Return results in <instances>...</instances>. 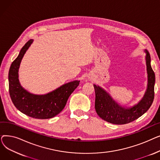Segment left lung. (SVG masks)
I'll list each match as a JSON object with an SVG mask.
<instances>
[{"label": "left lung", "mask_w": 160, "mask_h": 160, "mask_svg": "<svg viewBox=\"0 0 160 160\" xmlns=\"http://www.w3.org/2000/svg\"><path fill=\"white\" fill-rule=\"evenodd\" d=\"M148 73V87L144 97L136 105L125 108L117 104L101 88L94 85L95 108L98 115L103 120L115 124H124L135 121L143 115L152 105L154 98L155 74L150 65V56L145 50Z\"/></svg>", "instance_id": "obj_1"}]
</instances>
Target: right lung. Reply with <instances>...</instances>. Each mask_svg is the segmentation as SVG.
Segmentation results:
<instances>
[{
	"mask_svg": "<svg viewBox=\"0 0 160 160\" xmlns=\"http://www.w3.org/2000/svg\"><path fill=\"white\" fill-rule=\"evenodd\" d=\"M33 42L29 40L12 62L9 71V92L14 106L22 113L35 119H46L55 117L64 108L69 96L80 81L71 82L43 95H33L24 90L18 79V70L24 54Z\"/></svg>",
	"mask_w": 160,
	"mask_h": 160,
	"instance_id": "obj_1",
	"label": "right lung"
}]
</instances>
